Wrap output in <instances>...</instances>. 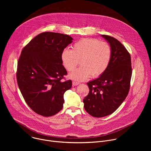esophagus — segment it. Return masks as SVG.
<instances>
[{"label":"esophagus","mask_w":151,"mask_h":151,"mask_svg":"<svg viewBox=\"0 0 151 151\" xmlns=\"http://www.w3.org/2000/svg\"><path fill=\"white\" fill-rule=\"evenodd\" d=\"M79 84H80L79 82H75V81H73V82H72V85H73V86H76V85H79Z\"/></svg>","instance_id":"34e87169"}]
</instances>
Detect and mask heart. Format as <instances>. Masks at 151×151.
Returning a JSON list of instances; mask_svg holds the SVG:
<instances>
[{
  "instance_id": "obj_1",
  "label": "heart",
  "mask_w": 151,
  "mask_h": 151,
  "mask_svg": "<svg viewBox=\"0 0 151 151\" xmlns=\"http://www.w3.org/2000/svg\"><path fill=\"white\" fill-rule=\"evenodd\" d=\"M111 58L109 44L96 39H83L78 41L72 50L64 49L61 54L63 66L68 71H73L80 60L81 66L69 74V78L83 81L101 75L108 66Z\"/></svg>"
}]
</instances>
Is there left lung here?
Here are the masks:
<instances>
[{"label": "left lung", "mask_w": 151, "mask_h": 151, "mask_svg": "<svg viewBox=\"0 0 151 151\" xmlns=\"http://www.w3.org/2000/svg\"><path fill=\"white\" fill-rule=\"evenodd\" d=\"M101 36L110 45L111 60L99 78L87 83L89 94L83 100L85 110L96 118L109 115L118 108L128 95L132 74L131 57L124 46L113 37Z\"/></svg>", "instance_id": "8db88e82"}]
</instances>
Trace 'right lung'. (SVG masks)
Instances as JSON below:
<instances>
[{
	"mask_svg": "<svg viewBox=\"0 0 151 151\" xmlns=\"http://www.w3.org/2000/svg\"><path fill=\"white\" fill-rule=\"evenodd\" d=\"M67 35L42 33L23 49L18 61L17 79L26 103L36 114L51 116L63 108L64 94L72 87L61 60L62 51L72 42Z\"/></svg>",
	"mask_w": 151,
	"mask_h": 151,
	"instance_id": "obj_1",
	"label": "right lung"
}]
</instances>
